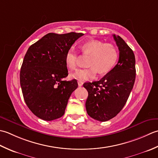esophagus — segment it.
Wrapping results in <instances>:
<instances>
[{
  "mask_svg": "<svg viewBox=\"0 0 158 158\" xmlns=\"http://www.w3.org/2000/svg\"><path fill=\"white\" fill-rule=\"evenodd\" d=\"M78 85L79 86H82L83 85V82L81 81H78Z\"/></svg>",
  "mask_w": 158,
  "mask_h": 158,
  "instance_id": "1",
  "label": "esophagus"
}]
</instances>
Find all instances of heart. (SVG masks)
<instances>
[{
    "label": "heart",
    "mask_w": 158,
    "mask_h": 158,
    "mask_svg": "<svg viewBox=\"0 0 158 158\" xmlns=\"http://www.w3.org/2000/svg\"><path fill=\"white\" fill-rule=\"evenodd\" d=\"M83 55H89L87 68L80 69L71 74L72 78L79 81H88L95 78L99 72L104 74L114 67L118 59V51L114 46L99 40L86 41L80 46ZM65 63L70 70H74L78 65V56L73 48L67 50L65 54Z\"/></svg>",
    "instance_id": "obj_1"
}]
</instances>
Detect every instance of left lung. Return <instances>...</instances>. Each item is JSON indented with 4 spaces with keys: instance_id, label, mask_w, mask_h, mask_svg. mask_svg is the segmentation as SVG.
I'll return each instance as SVG.
<instances>
[{
    "instance_id": "8db88e82",
    "label": "left lung",
    "mask_w": 158,
    "mask_h": 158,
    "mask_svg": "<svg viewBox=\"0 0 158 158\" xmlns=\"http://www.w3.org/2000/svg\"><path fill=\"white\" fill-rule=\"evenodd\" d=\"M113 37L119 50L117 64L99 81L83 85L89 93L85 104L87 114L99 121L111 119L122 110L136 78L132 50L120 36Z\"/></svg>"
}]
</instances>
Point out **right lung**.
<instances>
[{"mask_svg":"<svg viewBox=\"0 0 158 158\" xmlns=\"http://www.w3.org/2000/svg\"><path fill=\"white\" fill-rule=\"evenodd\" d=\"M83 33H50L28 48L21 67L22 94L28 108L37 117L52 121L62 117L71 94L78 87L68 76L65 63L67 50Z\"/></svg>","mask_w":158,"mask_h":158,"instance_id":"1","label":"right lung"}]
</instances>
